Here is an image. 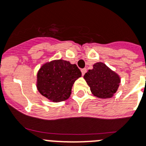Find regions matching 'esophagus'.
<instances>
[{
	"label": "esophagus",
	"instance_id": "esophagus-1",
	"mask_svg": "<svg viewBox=\"0 0 146 146\" xmlns=\"http://www.w3.org/2000/svg\"><path fill=\"white\" fill-rule=\"evenodd\" d=\"M86 71H87V70H86V69H85V68L81 70V72H82V76L85 75V73H86Z\"/></svg>",
	"mask_w": 146,
	"mask_h": 146
}]
</instances>
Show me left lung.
<instances>
[{
	"mask_svg": "<svg viewBox=\"0 0 146 146\" xmlns=\"http://www.w3.org/2000/svg\"><path fill=\"white\" fill-rule=\"evenodd\" d=\"M84 79L93 95L101 99L113 97L121 82L118 73L102 62L94 64L93 69L88 70L84 75Z\"/></svg>",
	"mask_w": 146,
	"mask_h": 146,
	"instance_id": "1",
	"label": "left lung"
}]
</instances>
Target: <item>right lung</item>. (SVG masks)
<instances>
[{
  "label": "right lung",
  "mask_w": 146,
  "mask_h": 146,
  "mask_svg": "<svg viewBox=\"0 0 146 146\" xmlns=\"http://www.w3.org/2000/svg\"><path fill=\"white\" fill-rule=\"evenodd\" d=\"M82 73L76 64L62 59L42 64L36 75V88L43 97L52 102L70 98L72 87Z\"/></svg>",
  "instance_id": "1"
}]
</instances>
